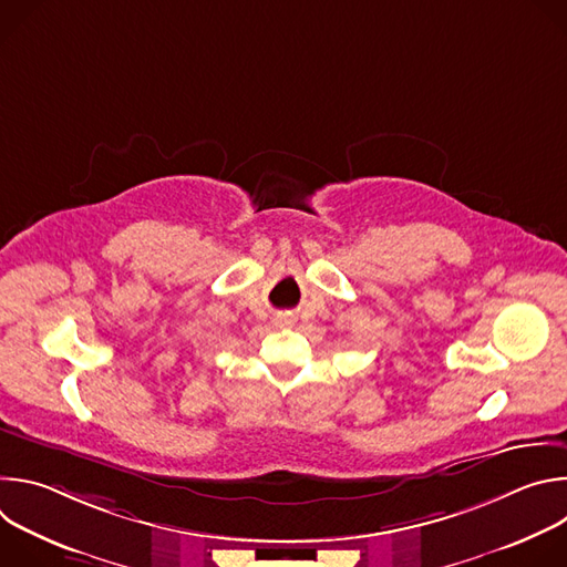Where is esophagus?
<instances>
[{"label":"esophagus","mask_w":567,"mask_h":567,"mask_svg":"<svg viewBox=\"0 0 567 567\" xmlns=\"http://www.w3.org/2000/svg\"><path fill=\"white\" fill-rule=\"evenodd\" d=\"M278 322H282V326H289V322H291V320H289V318H280Z\"/></svg>","instance_id":"34e87169"}]
</instances>
